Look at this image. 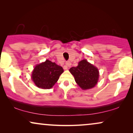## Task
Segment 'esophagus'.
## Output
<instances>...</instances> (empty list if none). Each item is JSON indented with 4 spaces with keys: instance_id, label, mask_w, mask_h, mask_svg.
Segmentation results:
<instances>
[{
    "instance_id": "esophagus-1",
    "label": "esophagus",
    "mask_w": 133,
    "mask_h": 133,
    "mask_svg": "<svg viewBox=\"0 0 133 133\" xmlns=\"http://www.w3.org/2000/svg\"><path fill=\"white\" fill-rule=\"evenodd\" d=\"M65 64H66V69H67L68 67H70L71 65V63L70 61H67L66 62V63H65Z\"/></svg>"
}]
</instances>
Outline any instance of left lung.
Returning <instances> with one entry per match:
<instances>
[{
    "instance_id": "obj_1",
    "label": "left lung",
    "mask_w": 133,
    "mask_h": 133,
    "mask_svg": "<svg viewBox=\"0 0 133 133\" xmlns=\"http://www.w3.org/2000/svg\"><path fill=\"white\" fill-rule=\"evenodd\" d=\"M70 71L74 77L76 82L83 90L93 88L99 79L97 68L86 60L81 61L77 66L71 68Z\"/></svg>"
}]
</instances>
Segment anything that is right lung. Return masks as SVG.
<instances>
[{"mask_svg":"<svg viewBox=\"0 0 133 133\" xmlns=\"http://www.w3.org/2000/svg\"><path fill=\"white\" fill-rule=\"evenodd\" d=\"M63 72L62 67L46 60L36 65L32 71V79L39 88L50 89L57 82Z\"/></svg>","mask_w":133,"mask_h":133,"instance_id":"obj_1","label":"right lung"}]
</instances>
